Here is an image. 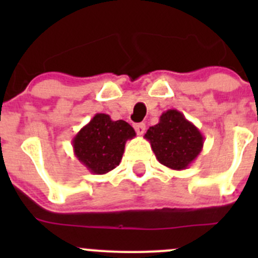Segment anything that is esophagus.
Wrapping results in <instances>:
<instances>
[{
	"label": "esophagus",
	"mask_w": 258,
	"mask_h": 258,
	"mask_svg": "<svg viewBox=\"0 0 258 258\" xmlns=\"http://www.w3.org/2000/svg\"><path fill=\"white\" fill-rule=\"evenodd\" d=\"M135 130H136L137 135H144L145 131H146V124L145 123L135 124Z\"/></svg>",
	"instance_id": "obj_1"
}]
</instances>
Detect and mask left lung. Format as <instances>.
Segmentation results:
<instances>
[{
  "label": "left lung",
  "mask_w": 258,
  "mask_h": 258,
  "mask_svg": "<svg viewBox=\"0 0 258 258\" xmlns=\"http://www.w3.org/2000/svg\"><path fill=\"white\" fill-rule=\"evenodd\" d=\"M145 139L151 144L158 162L171 170H186L201 153L204 136L177 110L161 114L157 124L150 127Z\"/></svg>",
  "instance_id": "obj_1"
}]
</instances>
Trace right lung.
<instances>
[{"label":"right lung","instance_id":"obj_1","mask_svg":"<svg viewBox=\"0 0 258 258\" xmlns=\"http://www.w3.org/2000/svg\"><path fill=\"white\" fill-rule=\"evenodd\" d=\"M136 136L123 119L112 121L106 113H96L72 140L77 160L93 175H105L119 165L126 141Z\"/></svg>","mask_w":258,"mask_h":258}]
</instances>
